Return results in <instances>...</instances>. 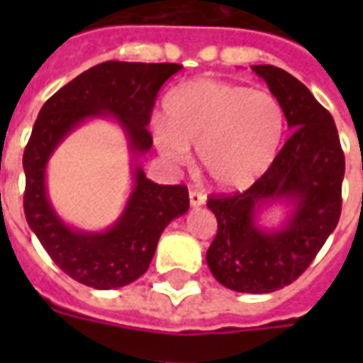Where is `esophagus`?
<instances>
[{
  "mask_svg": "<svg viewBox=\"0 0 363 363\" xmlns=\"http://www.w3.org/2000/svg\"><path fill=\"white\" fill-rule=\"evenodd\" d=\"M190 205L192 207H199V205H203L205 203V196L201 192H198V190H190Z\"/></svg>",
  "mask_w": 363,
  "mask_h": 363,
  "instance_id": "1",
  "label": "esophagus"
}]
</instances>
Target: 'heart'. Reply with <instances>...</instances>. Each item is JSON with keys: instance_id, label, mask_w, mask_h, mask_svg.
<instances>
[{"instance_id": "b5f03b06", "label": "heart", "mask_w": 363, "mask_h": 363, "mask_svg": "<svg viewBox=\"0 0 363 363\" xmlns=\"http://www.w3.org/2000/svg\"><path fill=\"white\" fill-rule=\"evenodd\" d=\"M164 109L165 121L152 124L160 156L182 164L188 148H198L201 171L226 192L252 186L281 147L284 111L262 90L199 79L175 88Z\"/></svg>"}]
</instances>
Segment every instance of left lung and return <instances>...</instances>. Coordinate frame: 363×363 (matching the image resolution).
I'll use <instances>...</instances> for the list:
<instances>
[{"mask_svg":"<svg viewBox=\"0 0 363 363\" xmlns=\"http://www.w3.org/2000/svg\"><path fill=\"white\" fill-rule=\"evenodd\" d=\"M252 71L279 99L292 135L252 186L209 198L218 230L207 265L222 286L267 294L292 284L337 226L345 154L332 115L303 82L275 65H252ZM277 199L292 203L293 215L281 230L267 233L255 215Z\"/></svg>","mask_w":363,"mask_h":363,"instance_id":"left-lung-1","label":"left lung"}]
</instances>
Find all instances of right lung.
Instances as JSON below:
<instances>
[{"instance_id": "obj_1", "label": "right lung", "mask_w": 363, "mask_h": 363, "mask_svg": "<svg viewBox=\"0 0 363 363\" xmlns=\"http://www.w3.org/2000/svg\"><path fill=\"white\" fill-rule=\"evenodd\" d=\"M179 64L104 62L75 77L37 116L26 145L24 215L48 256L77 282L98 290L121 288L148 269L156 245L173 218L190 207L184 184H156L137 165L133 190L124 213L113 228L88 233L65 226L47 196V162L60 143L86 118L113 116L122 125L130 150L143 156L152 147L147 130L156 96Z\"/></svg>"}]
</instances>
